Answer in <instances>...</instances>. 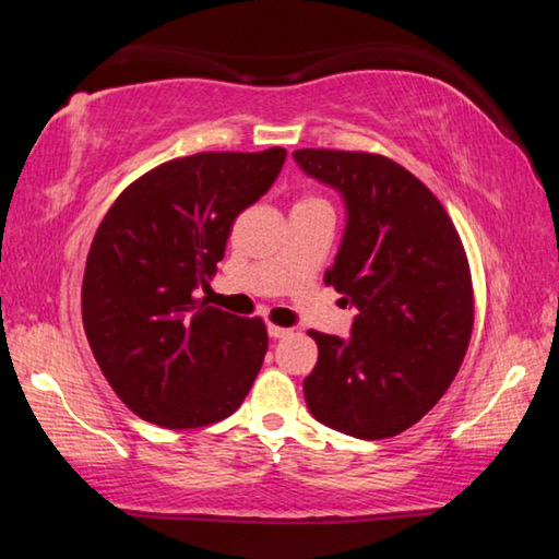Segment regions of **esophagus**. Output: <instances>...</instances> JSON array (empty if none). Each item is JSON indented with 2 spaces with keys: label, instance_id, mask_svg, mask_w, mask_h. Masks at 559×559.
I'll return each instance as SVG.
<instances>
[{
  "label": "esophagus",
  "instance_id": "esophagus-1",
  "mask_svg": "<svg viewBox=\"0 0 559 559\" xmlns=\"http://www.w3.org/2000/svg\"><path fill=\"white\" fill-rule=\"evenodd\" d=\"M290 333L288 328H278V325H269V337H273V340H281V337H286Z\"/></svg>",
  "mask_w": 559,
  "mask_h": 559
}]
</instances>
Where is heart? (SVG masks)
<instances>
[{
  "mask_svg": "<svg viewBox=\"0 0 559 559\" xmlns=\"http://www.w3.org/2000/svg\"><path fill=\"white\" fill-rule=\"evenodd\" d=\"M302 202H323V200H316V197H306V200H300L298 204H302Z\"/></svg>",
  "mask_w": 559,
  "mask_h": 559,
  "instance_id": "obj_1",
  "label": "heart"
}]
</instances>
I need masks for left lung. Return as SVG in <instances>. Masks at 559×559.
<instances>
[{"label": "left lung", "mask_w": 559, "mask_h": 559, "mask_svg": "<svg viewBox=\"0 0 559 559\" xmlns=\"http://www.w3.org/2000/svg\"><path fill=\"white\" fill-rule=\"evenodd\" d=\"M298 167L340 192L345 231L325 286L357 316L349 337L310 330V414L355 439L409 429L456 377L473 330L471 271L447 210L382 155L296 150Z\"/></svg>", "instance_id": "obj_1"}]
</instances>
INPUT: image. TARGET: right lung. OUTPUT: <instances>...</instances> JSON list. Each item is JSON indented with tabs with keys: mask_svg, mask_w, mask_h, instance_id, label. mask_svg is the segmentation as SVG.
I'll list each match as a JSON object with an SVG mask.
<instances>
[{
	"mask_svg": "<svg viewBox=\"0 0 559 559\" xmlns=\"http://www.w3.org/2000/svg\"><path fill=\"white\" fill-rule=\"evenodd\" d=\"M286 150L200 153L150 169L93 236L81 310L93 357L122 404L165 429L239 409L269 349L261 318L197 300L231 224L276 182Z\"/></svg>",
	"mask_w": 559,
	"mask_h": 559,
	"instance_id": "1",
	"label": "right lung"
}]
</instances>
